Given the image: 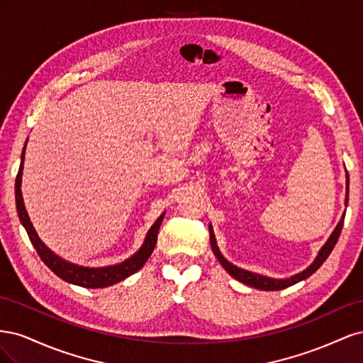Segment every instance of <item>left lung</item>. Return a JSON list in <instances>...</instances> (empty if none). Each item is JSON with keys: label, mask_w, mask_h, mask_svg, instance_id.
Returning a JSON list of instances; mask_svg holds the SVG:
<instances>
[{"label": "left lung", "mask_w": 363, "mask_h": 363, "mask_svg": "<svg viewBox=\"0 0 363 363\" xmlns=\"http://www.w3.org/2000/svg\"><path fill=\"white\" fill-rule=\"evenodd\" d=\"M345 179H347L345 180V207H347V204H348V186H350V179H348V172L347 171H345ZM344 218H345V213L340 216V221L335 227L332 235L328 236L327 242L321 247L320 251H318V255H316L315 260L311 263V265L307 267L306 269H303L301 272L294 274V276H291L288 279H272V277L262 276V274L251 272V271H247V269H242V268L233 265V263L228 262L221 255V251H219L212 224H208V232H211V245H212V250L215 252V256L219 260V263H221V265H223V268L230 274V276L235 277L240 283H245V284H248V286L260 289V291H280V289H284V288H289V286H292V284L298 283L301 280H306L307 277H311L312 274L323 265V263L325 262V259L330 256L332 250L335 248V245L337 242L339 235H340V230H342V225H344Z\"/></svg>", "instance_id": "1"}]
</instances>
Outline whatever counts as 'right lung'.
Masks as SVG:
<instances>
[{
  "label": "right lung",
  "mask_w": 363,
  "mask_h": 363,
  "mask_svg": "<svg viewBox=\"0 0 363 363\" xmlns=\"http://www.w3.org/2000/svg\"><path fill=\"white\" fill-rule=\"evenodd\" d=\"M24 159H26V147L23 150V156H21V167H19V171L16 175V183H15V199H16L18 216H19L21 224H23L24 228L27 230V235L31 240V244L36 248L42 262L45 263V265L54 274H56L57 277H60L62 280L68 281L71 284H77V286L87 288V289H96V288L112 286V284H115V283L123 281L124 279H127L128 276H131V274H135L136 271H139L142 267H144V263L148 260L152 250H155V247H156L157 233H159L160 224L163 221L164 212L156 219V223L151 225V228L148 230V233L144 239V244H142V247L131 257L125 259L121 263H116V265H108V267L94 268V267L77 265V263H72L67 259L60 257L59 255H56V252L43 244L39 235L36 233L35 227H33V224L30 221V216L27 213V208H26L24 199H23V192H21V183H23V171H24Z\"/></svg>",
  "instance_id": "obj_1"
}]
</instances>
